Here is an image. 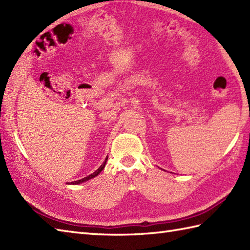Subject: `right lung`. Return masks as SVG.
I'll return each mask as SVG.
<instances>
[{
	"mask_svg": "<svg viewBox=\"0 0 250 250\" xmlns=\"http://www.w3.org/2000/svg\"><path fill=\"white\" fill-rule=\"evenodd\" d=\"M107 158L108 157H106V159H105V161L103 162V164H102V166H101L98 169H97V171H95L94 173H92V174H90L89 175V176H87V177H83V179H79V180H76V182H72L71 184L72 185H78V184H82V183H84V182H87V180H89V179H91V178H93V177H95V176H97V175H99L101 172H102L103 171V168L105 167V164H106V161H107Z\"/></svg>",
	"mask_w": 250,
	"mask_h": 250,
	"instance_id": "right-lung-1",
	"label": "right lung"
}]
</instances>
